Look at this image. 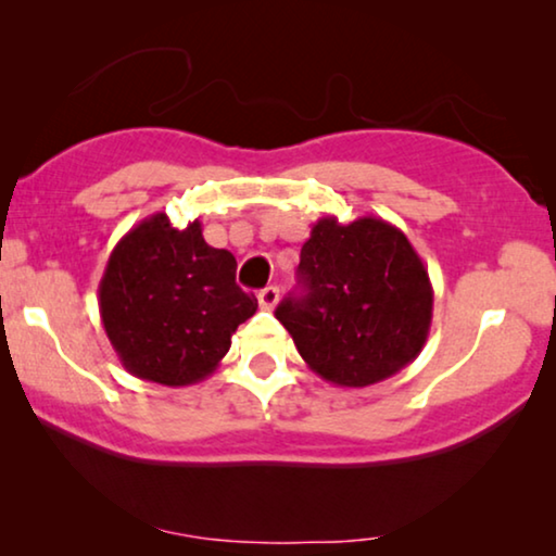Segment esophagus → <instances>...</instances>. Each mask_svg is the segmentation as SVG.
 Here are the masks:
<instances>
[{"instance_id":"34e87169","label":"esophagus","mask_w":556,"mask_h":556,"mask_svg":"<svg viewBox=\"0 0 556 556\" xmlns=\"http://www.w3.org/2000/svg\"><path fill=\"white\" fill-rule=\"evenodd\" d=\"M278 299H280L278 286H268V288H263L261 295H257V301H261V306H263V308H268V311H273V308L278 306Z\"/></svg>"}]
</instances>
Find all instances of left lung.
Segmentation results:
<instances>
[{
  "label": "left lung",
  "instance_id": "1",
  "mask_svg": "<svg viewBox=\"0 0 556 556\" xmlns=\"http://www.w3.org/2000/svg\"><path fill=\"white\" fill-rule=\"evenodd\" d=\"M303 295L276 318L303 362L337 387H369L422 352L432 321L428 268L407 235L382 217H321L301 248Z\"/></svg>",
  "mask_w": 556,
  "mask_h": 556
}]
</instances>
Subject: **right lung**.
<instances>
[{
  "mask_svg": "<svg viewBox=\"0 0 556 556\" xmlns=\"http://www.w3.org/2000/svg\"><path fill=\"white\" fill-rule=\"evenodd\" d=\"M235 268L232 253L204 242L200 219L177 230L156 212L131 227L98 286L105 337L126 371L164 387L207 379L257 308Z\"/></svg>",
  "mask_w": 556,
  "mask_h": 556,
  "instance_id": "add662e5",
  "label": "right lung"
}]
</instances>
